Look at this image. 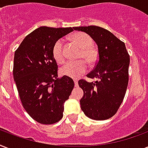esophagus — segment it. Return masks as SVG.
Listing matches in <instances>:
<instances>
[{"instance_id":"obj_1","label":"esophagus","mask_w":148,"mask_h":148,"mask_svg":"<svg viewBox=\"0 0 148 148\" xmlns=\"http://www.w3.org/2000/svg\"><path fill=\"white\" fill-rule=\"evenodd\" d=\"M74 85H75V87H77V86H78V82H77V80H74Z\"/></svg>"}]
</instances>
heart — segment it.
I'll return each mask as SVG.
<instances>
[{
    "mask_svg": "<svg viewBox=\"0 0 148 148\" xmlns=\"http://www.w3.org/2000/svg\"><path fill=\"white\" fill-rule=\"evenodd\" d=\"M71 40L74 45L81 48L77 58L81 60L74 62H68L60 68V74L64 76L71 78H77L87 71L88 64L95 65L98 60L97 50L91 46L93 40L90 36L82 32H76L71 38ZM53 57L54 60L59 64L64 62L65 56L64 52V45L61 40H58L53 47Z\"/></svg>",
    "mask_w": 148,
    "mask_h": 148,
    "instance_id": "heart-1",
    "label": "heart"
}]
</instances>
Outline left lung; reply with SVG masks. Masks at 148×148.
<instances>
[{"mask_svg": "<svg viewBox=\"0 0 148 148\" xmlns=\"http://www.w3.org/2000/svg\"><path fill=\"white\" fill-rule=\"evenodd\" d=\"M88 34L98 47V60L87 75L95 82L80 80L84 91L80 101L81 110L90 119L103 121L113 117L124 100L128 84L129 56L124 42L101 27H74Z\"/></svg>", "mask_w": 148, "mask_h": 148, "instance_id": "obj_1", "label": "left lung"}]
</instances>
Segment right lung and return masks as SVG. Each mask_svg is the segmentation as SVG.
<instances>
[{
  "label": "right lung",
  "instance_id": "1",
  "mask_svg": "<svg viewBox=\"0 0 148 148\" xmlns=\"http://www.w3.org/2000/svg\"><path fill=\"white\" fill-rule=\"evenodd\" d=\"M71 27H40L26 36L16 50L13 75L22 105L34 121L52 124L63 117L64 103L74 83L71 77H58L53 47Z\"/></svg>",
  "mask_w": 148,
  "mask_h": 148
}]
</instances>
